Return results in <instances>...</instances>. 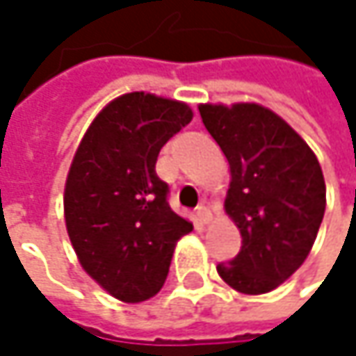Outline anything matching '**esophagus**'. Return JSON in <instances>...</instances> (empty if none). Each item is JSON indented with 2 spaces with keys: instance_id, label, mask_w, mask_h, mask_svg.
<instances>
[{
  "instance_id": "1",
  "label": "esophagus",
  "mask_w": 356,
  "mask_h": 356,
  "mask_svg": "<svg viewBox=\"0 0 356 356\" xmlns=\"http://www.w3.org/2000/svg\"><path fill=\"white\" fill-rule=\"evenodd\" d=\"M211 209L209 207H204V204H200L199 209H197V219H199L200 225H204V223H209L211 221Z\"/></svg>"
}]
</instances>
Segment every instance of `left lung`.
<instances>
[{
    "label": "left lung",
    "instance_id": "obj_1",
    "mask_svg": "<svg viewBox=\"0 0 356 356\" xmlns=\"http://www.w3.org/2000/svg\"><path fill=\"white\" fill-rule=\"evenodd\" d=\"M204 129L229 161L225 211L242 234V250L219 262L236 291L277 289L303 264L326 211V184L309 145L273 111L258 104H200Z\"/></svg>",
    "mask_w": 356,
    "mask_h": 356
}]
</instances>
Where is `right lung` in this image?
Segmentation results:
<instances>
[{
	"instance_id": "1",
	"label": "right lung",
	"mask_w": 356,
	"mask_h": 356,
	"mask_svg": "<svg viewBox=\"0 0 356 356\" xmlns=\"http://www.w3.org/2000/svg\"><path fill=\"white\" fill-rule=\"evenodd\" d=\"M193 111L154 94H124L86 131L65 184L69 240L83 270L112 297L139 303L163 287L176 242L193 223L168 202L159 149Z\"/></svg>"
}]
</instances>
